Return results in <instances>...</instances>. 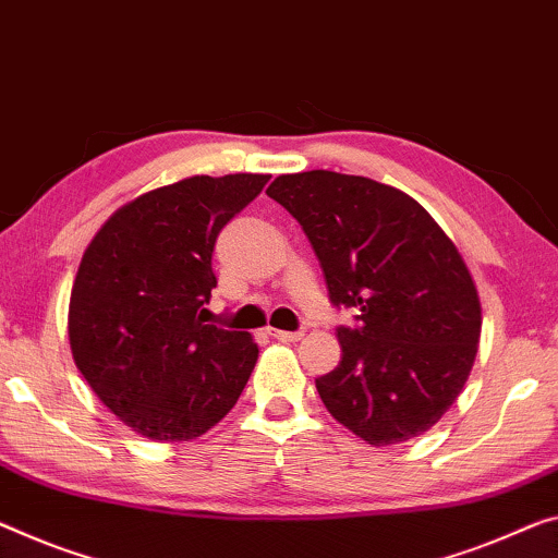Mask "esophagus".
Returning a JSON list of instances; mask_svg holds the SVG:
<instances>
[{
    "label": "esophagus",
    "mask_w": 558,
    "mask_h": 558,
    "mask_svg": "<svg viewBox=\"0 0 558 558\" xmlns=\"http://www.w3.org/2000/svg\"><path fill=\"white\" fill-rule=\"evenodd\" d=\"M269 333L274 339H279V341H299L304 337L302 331H284V329H269Z\"/></svg>",
    "instance_id": "esophagus-1"
}]
</instances>
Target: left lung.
Instances as JSON below:
<instances>
[{"mask_svg":"<svg viewBox=\"0 0 558 558\" xmlns=\"http://www.w3.org/2000/svg\"><path fill=\"white\" fill-rule=\"evenodd\" d=\"M312 242L339 327L341 362L316 379L339 424L374 447L424 434L474 366L482 304L451 239L422 204L366 177L314 169L267 190Z\"/></svg>","mask_w":558,"mask_h":558,"instance_id":"8db88e82","label":"left lung"}]
</instances>
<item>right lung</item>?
<instances>
[{"instance_id":"1","label":"right lung","mask_w":558,"mask_h":558,"mask_svg":"<svg viewBox=\"0 0 558 558\" xmlns=\"http://www.w3.org/2000/svg\"><path fill=\"white\" fill-rule=\"evenodd\" d=\"M269 174L190 177L142 194L105 221L76 271L70 344L109 411L151 441H186L225 418L259 349L204 322L219 231Z\"/></svg>"}]
</instances>
